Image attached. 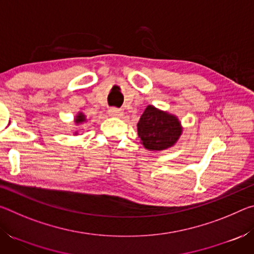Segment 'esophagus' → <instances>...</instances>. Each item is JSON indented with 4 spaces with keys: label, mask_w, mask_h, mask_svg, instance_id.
I'll return each instance as SVG.
<instances>
[{
    "label": "esophagus",
    "mask_w": 254,
    "mask_h": 254,
    "mask_svg": "<svg viewBox=\"0 0 254 254\" xmlns=\"http://www.w3.org/2000/svg\"><path fill=\"white\" fill-rule=\"evenodd\" d=\"M109 114L111 117H114V118H121L123 115V111L117 109V107H112V109L109 110Z\"/></svg>",
    "instance_id": "obj_1"
}]
</instances>
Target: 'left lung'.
Here are the masks:
<instances>
[{
	"mask_svg": "<svg viewBox=\"0 0 254 254\" xmlns=\"http://www.w3.org/2000/svg\"><path fill=\"white\" fill-rule=\"evenodd\" d=\"M137 135L150 151H162L177 143L183 133L178 118L168 112L148 105L137 122Z\"/></svg>",
	"mask_w": 254,
	"mask_h": 254,
	"instance_id": "8db88e82",
	"label": "left lung"
}]
</instances>
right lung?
Here are the masks:
<instances>
[{
	"label": "right lung",
	"instance_id": "1",
	"mask_svg": "<svg viewBox=\"0 0 254 254\" xmlns=\"http://www.w3.org/2000/svg\"><path fill=\"white\" fill-rule=\"evenodd\" d=\"M86 121H87V119H86L85 114L83 113V112H78V113H77V115L75 117V123L77 124V126H78V124H83Z\"/></svg>",
	"mask_w": 254,
	"mask_h": 254
}]
</instances>
